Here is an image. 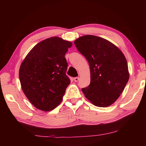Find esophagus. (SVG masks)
Instances as JSON below:
<instances>
[{"mask_svg":"<svg viewBox=\"0 0 146 146\" xmlns=\"http://www.w3.org/2000/svg\"><path fill=\"white\" fill-rule=\"evenodd\" d=\"M78 80H79V77H75L74 78V81H75V82H78Z\"/></svg>","mask_w":146,"mask_h":146,"instance_id":"esophagus-1","label":"esophagus"}]
</instances>
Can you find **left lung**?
Returning a JSON list of instances; mask_svg holds the SVG:
<instances>
[{
	"label": "left lung",
	"mask_w": 146,
	"mask_h": 146,
	"mask_svg": "<svg viewBox=\"0 0 146 146\" xmlns=\"http://www.w3.org/2000/svg\"><path fill=\"white\" fill-rule=\"evenodd\" d=\"M74 44L90 64V84L82 89L85 97L97 107L113 104L129 78L124 55L111 42L97 36H80Z\"/></svg>",
	"instance_id": "1"
}]
</instances>
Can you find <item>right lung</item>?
I'll use <instances>...</instances> for the list:
<instances>
[{"label":"right lung","mask_w":146,"mask_h":146,"mask_svg":"<svg viewBox=\"0 0 146 146\" xmlns=\"http://www.w3.org/2000/svg\"><path fill=\"white\" fill-rule=\"evenodd\" d=\"M71 42L50 37L38 42L22 62L19 79L22 90L36 108L48 111L59 105L70 80L65 55Z\"/></svg>","instance_id":"obj_1"}]
</instances>
